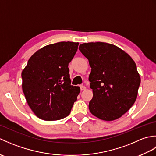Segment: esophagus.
Masks as SVG:
<instances>
[{
  "instance_id": "1",
  "label": "esophagus",
  "mask_w": 156,
  "mask_h": 156,
  "mask_svg": "<svg viewBox=\"0 0 156 156\" xmlns=\"http://www.w3.org/2000/svg\"><path fill=\"white\" fill-rule=\"evenodd\" d=\"M80 87V90H84L85 89H86V87H85V86H84V85H81Z\"/></svg>"
}]
</instances>
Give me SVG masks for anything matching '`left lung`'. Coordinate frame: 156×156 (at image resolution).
Masks as SVG:
<instances>
[{"instance_id": "8db88e82", "label": "left lung", "mask_w": 156, "mask_h": 156, "mask_svg": "<svg viewBox=\"0 0 156 156\" xmlns=\"http://www.w3.org/2000/svg\"><path fill=\"white\" fill-rule=\"evenodd\" d=\"M79 50L91 67L88 79L93 97L89 110L104 121L121 117L134 104L141 82L133 59L116 45L105 42L82 44Z\"/></svg>"}]
</instances>
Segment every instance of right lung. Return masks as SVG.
<instances>
[{
    "label": "right lung",
    "instance_id": "right-lung-1",
    "mask_svg": "<svg viewBox=\"0 0 156 156\" xmlns=\"http://www.w3.org/2000/svg\"><path fill=\"white\" fill-rule=\"evenodd\" d=\"M79 43L62 41L36 51L21 74L23 91L35 115L45 121H55L69 114L80 93L71 84L69 63Z\"/></svg>",
    "mask_w": 156,
    "mask_h": 156
}]
</instances>
